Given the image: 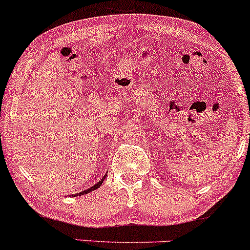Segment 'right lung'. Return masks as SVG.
<instances>
[{
	"mask_svg": "<svg viewBox=\"0 0 250 250\" xmlns=\"http://www.w3.org/2000/svg\"><path fill=\"white\" fill-rule=\"evenodd\" d=\"M105 177H106V176H104V177H103V178H102V179L99 181V183H97V184H95V185H94V186H92V187H90V188H87V189H85V190H83V192H80V193H77V194H72V196H80V195H85V194H88V193H90V192H93V190H95V189H97V188H99V187H100V186H101V185H102V183H103V180H104V179H105Z\"/></svg>",
	"mask_w": 250,
	"mask_h": 250,
	"instance_id": "obj_1",
	"label": "right lung"
}]
</instances>
